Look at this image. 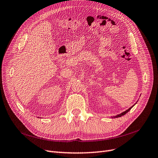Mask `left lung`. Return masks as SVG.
<instances>
[{
	"mask_svg": "<svg viewBox=\"0 0 158 158\" xmlns=\"http://www.w3.org/2000/svg\"><path fill=\"white\" fill-rule=\"evenodd\" d=\"M132 107H133V106H132ZM132 107H130V109H128L127 110H126V111H124V112H123V113H121L120 114H119V115H118V116H116V117H120V116H122V115H124V114H126V113H127L128 111H129V110H130V109H131L132 108Z\"/></svg>",
	"mask_w": 158,
	"mask_h": 158,
	"instance_id": "1",
	"label": "left lung"
}]
</instances>
